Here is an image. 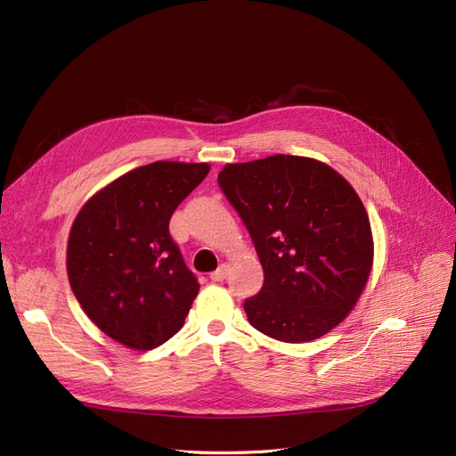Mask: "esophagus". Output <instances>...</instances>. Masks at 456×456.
Segmentation results:
<instances>
[{
	"instance_id": "34e87169",
	"label": "esophagus",
	"mask_w": 456,
	"mask_h": 456,
	"mask_svg": "<svg viewBox=\"0 0 456 456\" xmlns=\"http://www.w3.org/2000/svg\"><path fill=\"white\" fill-rule=\"evenodd\" d=\"M225 276H227V266H225V265H222V266L217 268L216 273H212V274H210V280H212V281H224V280H225Z\"/></svg>"
}]
</instances>
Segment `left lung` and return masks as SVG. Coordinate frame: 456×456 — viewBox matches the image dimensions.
<instances>
[{
  "label": "left lung",
  "mask_w": 456,
  "mask_h": 456,
  "mask_svg": "<svg viewBox=\"0 0 456 456\" xmlns=\"http://www.w3.org/2000/svg\"><path fill=\"white\" fill-rule=\"evenodd\" d=\"M254 240L263 289L248 322L274 340L322 338L355 308L374 265L370 219L332 167L302 156L229 163L217 175Z\"/></svg>",
  "instance_id": "1"
}]
</instances>
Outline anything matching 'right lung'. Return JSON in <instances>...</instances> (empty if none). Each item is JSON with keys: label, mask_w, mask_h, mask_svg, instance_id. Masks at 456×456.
Wrapping results in <instances>:
<instances>
[{"label": "right lung", "mask_w": 456, "mask_h": 456, "mask_svg": "<svg viewBox=\"0 0 456 456\" xmlns=\"http://www.w3.org/2000/svg\"><path fill=\"white\" fill-rule=\"evenodd\" d=\"M208 163L156 161L92 195L71 225L67 276L82 310L109 338L148 351L175 336L199 293L168 232Z\"/></svg>", "instance_id": "obj_1"}]
</instances>
